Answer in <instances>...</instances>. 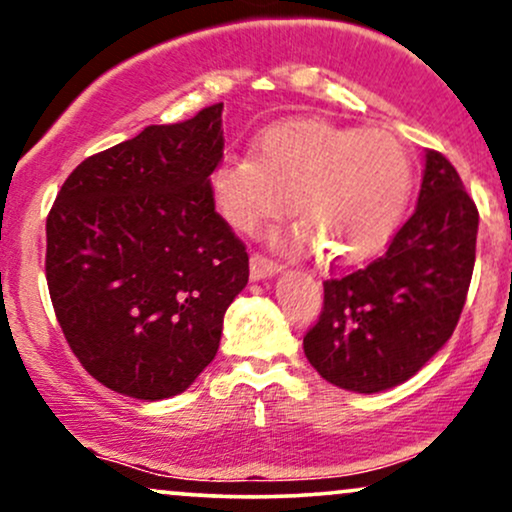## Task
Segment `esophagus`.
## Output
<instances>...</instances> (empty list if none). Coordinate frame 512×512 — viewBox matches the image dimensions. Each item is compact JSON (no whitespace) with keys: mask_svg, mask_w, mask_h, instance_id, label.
<instances>
[{"mask_svg":"<svg viewBox=\"0 0 512 512\" xmlns=\"http://www.w3.org/2000/svg\"><path fill=\"white\" fill-rule=\"evenodd\" d=\"M281 272V264L279 262H272L267 260L264 255H252L250 257V276L255 281H262V279H269V276L279 274Z\"/></svg>","mask_w":512,"mask_h":512,"instance_id":"1","label":"esophagus"}]
</instances>
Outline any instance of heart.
Here are the masks:
<instances>
[{
  "label": "heart",
  "instance_id": "heart-1",
  "mask_svg": "<svg viewBox=\"0 0 512 512\" xmlns=\"http://www.w3.org/2000/svg\"><path fill=\"white\" fill-rule=\"evenodd\" d=\"M228 226L255 233L286 209L296 238L313 240L337 264L378 255L407 209L414 166L395 134L325 120H286L264 129L255 156H226L209 175Z\"/></svg>",
  "mask_w": 512,
  "mask_h": 512
}]
</instances>
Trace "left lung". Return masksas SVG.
Wrapping results in <instances>:
<instances>
[{
	"label": "left lung",
	"mask_w": 512,
	"mask_h": 512,
	"mask_svg": "<svg viewBox=\"0 0 512 512\" xmlns=\"http://www.w3.org/2000/svg\"><path fill=\"white\" fill-rule=\"evenodd\" d=\"M477 231L479 211L457 170L426 151L416 209L385 255L325 281V308L303 337L310 366L361 395L407 383L455 332Z\"/></svg>",
	"instance_id": "1"
}]
</instances>
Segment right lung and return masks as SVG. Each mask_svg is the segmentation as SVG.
<instances>
[{"label": "right lung", "instance_id": "right-lung-1", "mask_svg": "<svg viewBox=\"0 0 512 512\" xmlns=\"http://www.w3.org/2000/svg\"><path fill=\"white\" fill-rule=\"evenodd\" d=\"M223 103L151 125L74 168L48 216L45 276L88 375L144 402L185 392L219 351L248 252L214 211Z\"/></svg>", "mask_w": 512, "mask_h": 512}]
</instances>
